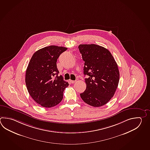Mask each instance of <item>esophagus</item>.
I'll list each match as a JSON object with an SVG mask.
<instances>
[{"label":"esophagus","mask_w":150,"mask_h":150,"mask_svg":"<svg viewBox=\"0 0 150 150\" xmlns=\"http://www.w3.org/2000/svg\"><path fill=\"white\" fill-rule=\"evenodd\" d=\"M76 81H74V80H70V82L71 83H74L75 82H76Z\"/></svg>","instance_id":"obj_1"}]
</instances>
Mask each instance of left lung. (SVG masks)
I'll list each match as a JSON object with an SVG mask.
<instances>
[{
    "label": "left lung",
    "instance_id": "obj_1",
    "mask_svg": "<svg viewBox=\"0 0 150 150\" xmlns=\"http://www.w3.org/2000/svg\"><path fill=\"white\" fill-rule=\"evenodd\" d=\"M79 49L84 61L86 90L80 96L86 103L100 107L112 98L119 82L117 64L110 52L96 44H80Z\"/></svg>",
    "mask_w": 150,
    "mask_h": 150
}]
</instances>
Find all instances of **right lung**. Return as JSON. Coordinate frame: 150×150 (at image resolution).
I'll return each instance as SVG.
<instances>
[{
  "instance_id": "add662e5",
  "label": "right lung",
  "mask_w": 150,
  "mask_h": 150,
  "mask_svg": "<svg viewBox=\"0 0 150 150\" xmlns=\"http://www.w3.org/2000/svg\"><path fill=\"white\" fill-rule=\"evenodd\" d=\"M67 48L46 46L35 52L28 66L25 84L29 95L37 104L46 108L59 104L68 83L58 76L57 61Z\"/></svg>"
}]
</instances>
